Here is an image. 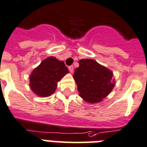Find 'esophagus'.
Wrapping results in <instances>:
<instances>
[{
	"label": "esophagus",
	"instance_id": "obj_1",
	"mask_svg": "<svg viewBox=\"0 0 147 147\" xmlns=\"http://www.w3.org/2000/svg\"><path fill=\"white\" fill-rule=\"evenodd\" d=\"M68 69H69V71H70V72H71V73L74 72V66H73V65H71V66H69Z\"/></svg>",
	"mask_w": 147,
	"mask_h": 147
}]
</instances>
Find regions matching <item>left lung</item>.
<instances>
[{
    "instance_id": "8db88e82",
    "label": "left lung",
    "mask_w": 147,
    "mask_h": 147,
    "mask_svg": "<svg viewBox=\"0 0 147 147\" xmlns=\"http://www.w3.org/2000/svg\"><path fill=\"white\" fill-rule=\"evenodd\" d=\"M75 69L74 79L79 94L89 103H97L106 98L115 86L113 72L96 61L82 59Z\"/></svg>"
}]
</instances>
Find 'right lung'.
<instances>
[{
  "mask_svg": "<svg viewBox=\"0 0 147 147\" xmlns=\"http://www.w3.org/2000/svg\"><path fill=\"white\" fill-rule=\"evenodd\" d=\"M68 73L63 61L49 56L32 71L30 75V87L38 96L47 97L55 92L59 81Z\"/></svg>",
  "mask_w": 147,
  "mask_h": 147,
  "instance_id": "1",
  "label": "right lung"
}]
</instances>
